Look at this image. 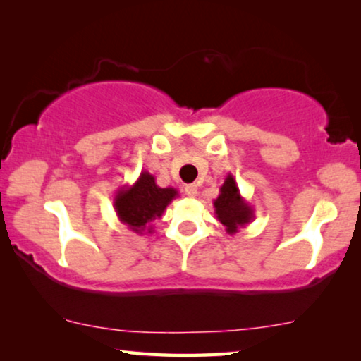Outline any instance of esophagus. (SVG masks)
<instances>
[{"label":"esophagus","mask_w":361,"mask_h":361,"mask_svg":"<svg viewBox=\"0 0 361 361\" xmlns=\"http://www.w3.org/2000/svg\"><path fill=\"white\" fill-rule=\"evenodd\" d=\"M185 194L189 195V197H195L197 195V185L195 184H189V185H185Z\"/></svg>","instance_id":"esophagus-1"}]
</instances>
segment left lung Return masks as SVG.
Listing matches in <instances>:
<instances>
[{
  "mask_svg": "<svg viewBox=\"0 0 361 361\" xmlns=\"http://www.w3.org/2000/svg\"><path fill=\"white\" fill-rule=\"evenodd\" d=\"M214 209L216 219L228 235L238 233L240 228H245L255 219V209L241 197L233 174L225 177L220 194L214 200Z\"/></svg>",
  "mask_w": 361,
  "mask_h": 361,
  "instance_id": "obj_1",
  "label": "left lung"
}]
</instances>
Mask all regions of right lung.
Here are the masks:
<instances>
[{
  "label": "right lung",
  "instance_id": "obj_1",
  "mask_svg": "<svg viewBox=\"0 0 361 361\" xmlns=\"http://www.w3.org/2000/svg\"><path fill=\"white\" fill-rule=\"evenodd\" d=\"M179 197L174 187H159L154 176L142 171L135 184L123 185L116 190L113 209L118 220L136 235L152 233V221L161 219L167 205Z\"/></svg>",
  "mask_w": 361,
  "mask_h": 361
}]
</instances>
